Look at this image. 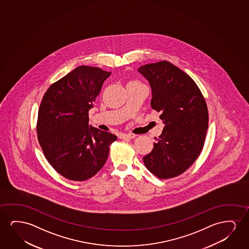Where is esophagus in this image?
<instances>
[{"label":"esophagus","mask_w":249,"mask_h":249,"mask_svg":"<svg viewBox=\"0 0 249 249\" xmlns=\"http://www.w3.org/2000/svg\"><path fill=\"white\" fill-rule=\"evenodd\" d=\"M136 137V135L135 134H133V133H126V134H125V133H123V134H121L120 135V139H123V140H126V139H134Z\"/></svg>","instance_id":"obj_1"}]
</instances>
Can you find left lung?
<instances>
[{
  "mask_svg": "<svg viewBox=\"0 0 249 249\" xmlns=\"http://www.w3.org/2000/svg\"><path fill=\"white\" fill-rule=\"evenodd\" d=\"M138 71L150 83V106L161 112L165 125L143 163L160 179L176 177L202 150L208 126L207 104L193 79L169 62L142 65Z\"/></svg>",
  "mask_w": 249,
  "mask_h": 249,
  "instance_id": "8db88e82",
  "label": "left lung"
}]
</instances>
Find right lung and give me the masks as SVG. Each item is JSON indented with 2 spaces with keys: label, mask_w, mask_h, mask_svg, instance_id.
Segmentation results:
<instances>
[{
  "label": "right lung",
  "mask_w": 249,
  "mask_h": 249,
  "mask_svg": "<svg viewBox=\"0 0 249 249\" xmlns=\"http://www.w3.org/2000/svg\"><path fill=\"white\" fill-rule=\"evenodd\" d=\"M111 72L82 65L55 82L38 110V141L48 162L62 176L84 181L106 163L115 134L89 125L103 83Z\"/></svg>",
  "instance_id": "right-lung-1"
}]
</instances>
